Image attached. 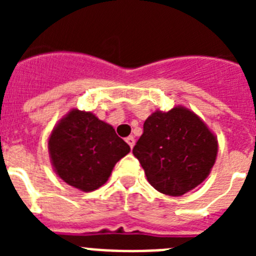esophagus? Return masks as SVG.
Masks as SVG:
<instances>
[{
	"label": "esophagus",
	"mask_w": 256,
	"mask_h": 256,
	"mask_svg": "<svg viewBox=\"0 0 256 256\" xmlns=\"http://www.w3.org/2000/svg\"><path fill=\"white\" fill-rule=\"evenodd\" d=\"M126 144H130V148H133V146H134V137H133V136H130V137H126Z\"/></svg>",
	"instance_id": "1"
}]
</instances>
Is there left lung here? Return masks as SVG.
Masks as SVG:
<instances>
[{"label":"left lung","instance_id":"8db88e82","mask_svg":"<svg viewBox=\"0 0 256 256\" xmlns=\"http://www.w3.org/2000/svg\"><path fill=\"white\" fill-rule=\"evenodd\" d=\"M216 152V136L195 112L183 106L152 112L133 148L148 183L169 196H182L204 182Z\"/></svg>","mask_w":256,"mask_h":256}]
</instances>
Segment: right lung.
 I'll use <instances>...</instances> for the list:
<instances>
[{
    "instance_id": "right-lung-1",
    "label": "right lung",
    "mask_w": 256,
    "mask_h": 256,
    "mask_svg": "<svg viewBox=\"0 0 256 256\" xmlns=\"http://www.w3.org/2000/svg\"><path fill=\"white\" fill-rule=\"evenodd\" d=\"M130 151L110 124L76 108L56 124L48 138L50 159L56 174L83 192L105 184L115 164Z\"/></svg>"
}]
</instances>
